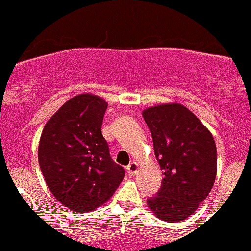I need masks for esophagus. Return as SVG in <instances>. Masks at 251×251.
I'll return each instance as SVG.
<instances>
[{
    "mask_svg": "<svg viewBox=\"0 0 251 251\" xmlns=\"http://www.w3.org/2000/svg\"><path fill=\"white\" fill-rule=\"evenodd\" d=\"M138 169H139V166H138V164L135 162H132L129 163L127 165V168H126V171H127V174L129 176H134L135 174H137Z\"/></svg>",
    "mask_w": 251,
    "mask_h": 251,
    "instance_id": "34e87169",
    "label": "esophagus"
}]
</instances>
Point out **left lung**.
I'll list each match as a JSON object with an SVG mask.
<instances>
[{
    "label": "left lung",
    "instance_id": "8db88e82",
    "mask_svg": "<svg viewBox=\"0 0 251 251\" xmlns=\"http://www.w3.org/2000/svg\"><path fill=\"white\" fill-rule=\"evenodd\" d=\"M143 117L164 175L160 189L148 198V204L160 220L180 222L194 214L214 186L217 172L214 137L179 103L150 107Z\"/></svg>",
    "mask_w": 251,
    "mask_h": 251
}]
</instances>
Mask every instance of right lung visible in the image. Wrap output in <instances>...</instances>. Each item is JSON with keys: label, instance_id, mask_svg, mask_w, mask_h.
Returning <instances> with one entry per match:
<instances>
[{"label": "right lung", "instance_id": "obj_1", "mask_svg": "<svg viewBox=\"0 0 251 251\" xmlns=\"http://www.w3.org/2000/svg\"><path fill=\"white\" fill-rule=\"evenodd\" d=\"M106 108L107 102L97 96L72 98L48 120L40 138L39 164L47 186L74 211L101 205L125 176L101 133Z\"/></svg>", "mask_w": 251, "mask_h": 251}]
</instances>
